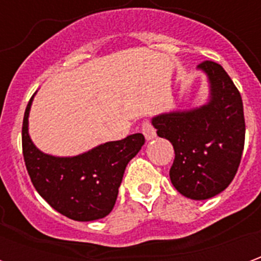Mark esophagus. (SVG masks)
Returning <instances> with one entry per match:
<instances>
[{
	"instance_id": "obj_1",
	"label": "esophagus",
	"mask_w": 261,
	"mask_h": 261,
	"mask_svg": "<svg viewBox=\"0 0 261 261\" xmlns=\"http://www.w3.org/2000/svg\"><path fill=\"white\" fill-rule=\"evenodd\" d=\"M142 134H144L147 141H151V140H153V138L156 137V131H155L152 124H151L148 120H145V121L142 123Z\"/></svg>"
}]
</instances>
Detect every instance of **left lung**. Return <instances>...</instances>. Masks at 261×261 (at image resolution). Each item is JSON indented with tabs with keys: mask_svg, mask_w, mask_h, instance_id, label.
<instances>
[{
	"mask_svg": "<svg viewBox=\"0 0 261 261\" xmlns=\"http://www.w3.org/2000/svg\"><path fill=\"white\" fill-rule=\"evenodd\" d=\"M197 68L207 75V103L158 114L151 123L175 149L169 176L176 190L192 200H207L224 192L238 172L245 116L241 93L221 65L204 61Z\"/></svg>",
	"mask_w": 261,
	"mask_h": 261,
	"instance_id": "left-lung-1",
	"label": "left lung"
}]
</instances>
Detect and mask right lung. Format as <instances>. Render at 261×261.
<instances>
[{
    "instance_id": "right-lung-1",
    "label": "right lung",
    "mask_w": 261,
    "mask_h": 261,
    "mask_svg": "<svg viewBox=\"0 0 261 261\" xmlns=\"http://www.w3.org/2000/svg\"><path fill=\"white\" fill-rule=\"evenodd\" d=\"M33 96L26 106L22 125L23 159L33 186L67 218L84 222L105 218L117 200L125 166L140 152L145 138L137 133L75 156L48 155L42 152L29 136Z\"/></svg>"
}]
</instances>
